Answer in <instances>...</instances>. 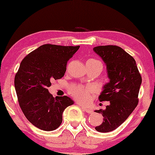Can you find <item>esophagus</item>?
Listing matches in <instances>:
<instances>
[{"instance_id":"1","label":"esophagus","mask_w":155,"mask_h":155,"mask_svg":"<svg viewBox=\"0 0 155 155\" xmlns=\"http://www.w3.org/2000/svg\"><path fill=\"white\" fill-rule=\"evenodd\" d=\"M79 106H81V105H80V104H79ZM81 107L82 108V109H83V110H84V111H86L87 113H88V114H92V111L91 109H90V108L85 107V106H81Z\"/></svg>"}]
</instances>
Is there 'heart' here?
Wrapping results in <instances>:
<instances>
[{
    "label": "heart",
    "mask_w": 155,
    "mask_h": 155,
    "mask_svg": "<svg viewBox=\"0 0 155 155\" xmlns=\"http://www.w3.org/2000/svg\"><path fill=\"white\" fill-rule=\"evenodd\" d=\"M87 62H90V63H98L100 65H102V64L99 60H95V59H91L88 60ZM103 67V66H102ZM71 93L72 94V95L75 97L76 99H77L78 101H79L81 103H87L89 100H90V97L91 94L93 92V89L92 87H84L81 86H77V87H72L70 89Z\"/></svg>",
    "instance_id": "obj_1"
}]
</instances>
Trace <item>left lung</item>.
I'll use <instances>...</instances> for the list:
<instances>
[{"label":"left lung","instance_id":"1","mask_svg":"<svg viewBox=\"0 0 155 155\" xmlns=\"http://www.w3.org/2000/svg\"><path fill=\"white\" fill-rule=\"evenodd\" d=\"M93 51L106 65L109 81L103 87L98 99L108 101L105 110H95L102 114L104 120L95 128L100 133L117 129L128 118L138 103V92L142 79L136 60L117 46H99Z\"/></svg>","mask_w":155,"mask_h":155}]
</instances>
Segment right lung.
I'll list each match as a JSON object with an SVG mask.
<instances>
[{
  "label": "right lung",
  "mask_w": 155,
  "mask_h": 155,
  "mask_svg": "<svg viewBox=\"0 0 155 155\" xmlns=\"http://www.w3.org/2000/svg\"><path fill=\"white\" fill-rule=\"evenodd\" d=\"M79 47L44 44L21 62L15 78V90L25 116L38 128L45 131L58 128L64 110L74 104L68 96L54 98L47 88L51 80L65 75L67 62Z\"/></svg>",
  "instance_id": "add662e5"
}]
</instances>
